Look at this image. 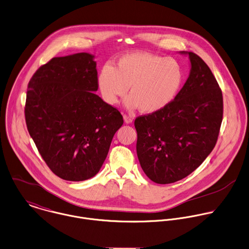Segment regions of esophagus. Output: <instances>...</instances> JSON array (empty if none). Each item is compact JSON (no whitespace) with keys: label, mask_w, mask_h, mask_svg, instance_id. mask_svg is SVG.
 I'll return each mask as SVG.
<instances>
[{"label":"esophagus","mask_w":249,"mask_h":249,"mask_svg":"<svg viewBox=\"0 0 249 249\" xmlns=\"http://www.w3.org/2000/svg\"><path fill=\"white\" fill-rule=\"evenodd\" d=\"M123 119H124V121H125V123L126 124H131L132 122H133V119H132V117H130V116H128V115H123Z\"/></svg>","instance_id":"34e87169"}]
</instances>
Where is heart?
I'll list each match as a JSON object with an SVG mask.
<instances>
[{
	"mask_svg": "<svg viewBox=\"0 0 249 249\" xmlns=\"http://www.w3.org/2000/svg\"><path fill=\"white\" fill-rule=\"evenodd\" d=\"M183 76L182 67L176 59L136 51L119 57L115 68L105 65L97 81L108 105H116L130 87V96L124 103L126 108L140 107L151 114L163 110L176 99Z\"/></svg>",
	"mask_w": 249,
	"mask_h": 249,
	"instance_id": "obj_1",
	"label": "heart"
}]
</instances>
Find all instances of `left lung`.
<instances>
[{
	"mask_svg": "<svg viewBox=\"0 0 249 249\" xmlns=\"http://www.w3.org/2000/svg\"><path fill=\"white\" fill-rule=\"evenodd\" d=\"M179 53L190 60L183 87L166 108L135 120L141 167L159 184L186 178L206 160L223 116L222 92L209 66L193 52Z\"/></svg>",
	"mask_w": 249,
	"mask_h": 249,
	"instance_id": "1",
	"label": "left lung"
}]
</instances>
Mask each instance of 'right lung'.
<instances>
[{"mask_svg":"<svg viewBox=\"0 0 249 249\" xmlns=\"http://www.w3.org/2000/svg\"><path fill=\"white\" fill-rule=\"evenodd\" d=\"M95 56L80 52L54 57L32 76L25 106L31 138L49 169L69 181H82L102 168L120 112L98 90Z\"/></svg>","mask_w":249,"mask_h":249,"instance_id":"add662e5","label":"right lung"}]
</instances>
